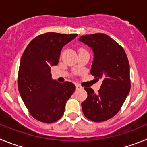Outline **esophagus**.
I'll return each instance as SVG.
<instances>
[{
    "label": "esophagus",
    "mask_w": 147,
    "mask_h": 147,
    "mask_svg": "<svg viewBox=\"0 0 147 147\" xmlns=\"http://www.w3.org/2000/svg\"><path fill=\"white\" fill-rule=\"evenodd\" d=\"M75 87H76V89H81V88H83V87H82L81 86L78 85V84H76Z\"/></svg>",
    "instance_id": "esophagus-1"
}]
</instances>
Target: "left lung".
I'll list each match as a JSON object with an SVG mask.
<instances>
[{"label":"left lung","mask_w":147,"mask_h":147,"mask_svg":"<svg viewBox=\"0 0 147 147\" xmlns=\"http://www.w3.org/2000/svg\"><path fill=\"white\" fill-rule=\"evenodd\" d=\"M79 40L93 50L90 72L96 80H102L97 94L92 88H84L88 96L82 102V110L91 121H106L119 111L130 90L127 56L123 47L106 34L82 36Z\"/></svg>","instance_id":"obj_1"}]
</instances>
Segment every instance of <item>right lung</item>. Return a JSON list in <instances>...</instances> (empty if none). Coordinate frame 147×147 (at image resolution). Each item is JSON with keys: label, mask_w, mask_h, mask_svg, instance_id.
<instances>
[{"label": "right lung", "mask_w": 147, "mask_h": 147, "mask_svg": "<svg viewBox=\"0 0 147 147\" xmlns=\"http://www.w3.org/2000/svg\"><path fill=\"white\" fill-rule=\"evenodd\" d=\"M77 34L48 32L34 38L22 53L18 85L22 101L35 119L53 123L61 119L75 90L74 83L51 79V67L57 65L62 47Z\"/></svg>", "instance_id": "obj_1"}]
</instances>
